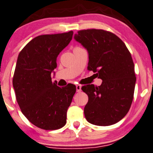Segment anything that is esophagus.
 Masks as SVG:
<instances>
[{
  "mask_svg": "<svg viewBox=\"0 0 153 153\" xmlns=\"http://www.w3.org/2000/svg\"><path fill=\"white\" fill-rule=\"evenodd\" d=\"M76 92H78V93L82 90V89H81L82 86H81V85H76Z\"/></svg>",
  "mask_w": 153,
  "mask_h": 153,
  "instance_id": "34e87169",
  "label": "esophagus"
}]
</instances>
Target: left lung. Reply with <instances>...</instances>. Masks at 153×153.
Instances as JSON below:
<instances>
[{"mask_svg": "<svg viewBox=\"0 0 153 153\" xmlns=\"http://www.w3.org/2000/svg\"><path fill=\"white\" fill-rule=\"evenodd\" d=\"M74 39L88 51V69L103 81L98 87H82L88 96L85 118L96 126L115 124L128 112L134 98L136 79L131 53L124 42L109 31L79 30Z\"/></svg>", "mask_w": 153, "mask_h": 153, "instance_id": "obj_1", "label": "left lung"}]
</instances>
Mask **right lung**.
Segmentation results:
<instances>
[{
    "label": "right lung",
    "mask_w": 153,
    "mask_h": 153,
    "mask_svg": "<svg viewBox=\"0 0 153 153\" xmlns=\"http://www.w3.org/2000/svg\"><path fill=\"white\" fill-rule=\"evenodd\" d=\"M73 31L42 35L28 42L18 55L13 88L22 114L34 126L44 130L61 128L76 93L68 84L60 88L52 82L57 57L68 46Z\"/></svg>",
    "instance_id": "obj_1"
}]
</instances>
